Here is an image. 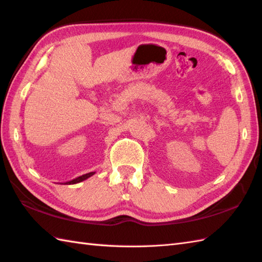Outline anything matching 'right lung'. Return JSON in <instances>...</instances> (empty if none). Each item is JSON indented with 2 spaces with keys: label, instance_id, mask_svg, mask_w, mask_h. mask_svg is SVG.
<instances>
[{
  "label": "right lung",
  "instance_id": "right-lung-1",
  "mask_svg": "<svg viewBox=\"0 0 262 262\" xmlns=\"http://www.w3.org/2000/svg\"><path fill=\"white\" fill-rule=\"evenodd\" d=\"M94 173H96V172H89V173H85V174H83V176H81V177H77V178H75V179H73V180L66 181V182L62 183V185H75V183H79V182H81V181L86 180L88 178H90V177L93 176Z\"/></svg>",
  "mask_w": 262,
  "mask_h": 262
}]
</instances>
